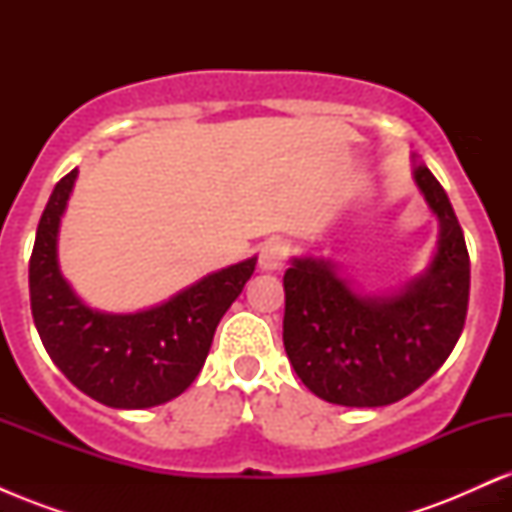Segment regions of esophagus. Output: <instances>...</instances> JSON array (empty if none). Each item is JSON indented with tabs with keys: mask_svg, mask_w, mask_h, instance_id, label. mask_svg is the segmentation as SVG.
Segmentation results:
<instances>
[{
	"mask_svg": "<svg viewBox=\"0 0 512 512\" xmlns=\"http://www.w3.org/2000/svg\"><path fill=\"white\" fill-rule=\"evenodd\" d=\"M289 243L281 238H269L260 248V267L262 269H279L289 260Z\"/></svg>",
	"mask_w": 512,
	"mask_h": 512,
	"instance_id": "obj_1",
	"label": "esophagus"
}]
</instances>
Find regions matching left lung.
Masks as SVG:
<instances>
[{
	"instance_id": "1",
	"label": "left lung",
	"mask_w": 512,
	"mask_h": 512,
	"mask_svg": "<svg viewBox=\"0 0 512 512\" xmlns=\"http://www.w3.org/2000/svg\"><path fill=\"white\" fill-rule=\"evenodd\" d=\"M440 219L436 260L395 298H363L322 260L284 274V346L310 392L342 407H385L421 387L460 339L469 303V252L443 185L414 173Z\"/></svg>"
}]
</instances>
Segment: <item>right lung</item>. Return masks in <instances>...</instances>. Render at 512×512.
Instances as JSON below:
<instances>
[{
    "label": "right lung",
    "mask_w": 512,
    "mask_h": 512,
    "mask_svg": "<svg viewBox=\"0 0 512 512\" xmlns=\"http://www.w3.org/2000/svg\"><path fill=\"white\" fill-rule=\"evenodd\" d=\"M76 170L57 182L28 264L33 322L55 366L105 407L144 409L178 397L202 370L219 320L255 272V257L204 276L158 308L105 315L86 308L57 269V228Z\"/></svg>",
    "instance_id": "right-lung-1"
}]
</instances>
